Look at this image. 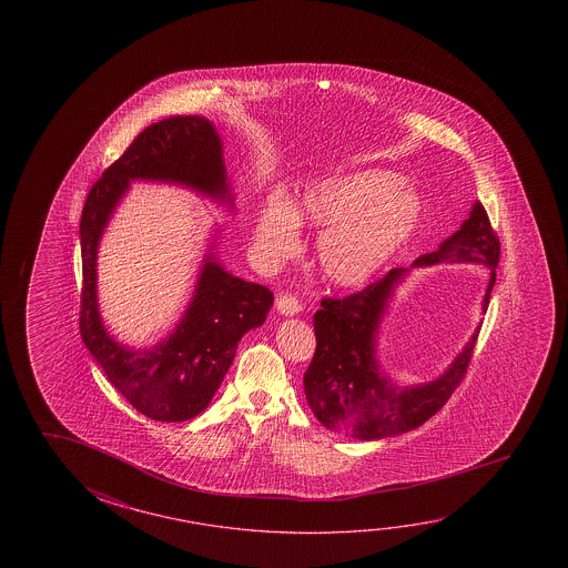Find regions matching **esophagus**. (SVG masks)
<instances>
[{"mask_svg":"<svg viewBox=\"0 0 568 568\" xmlns=\"http://www.w3.org/2000/svg\"><path fill=\"white\" fill-rule=\"evenodd\" d=\"M275 307H277L281 315L293 316L297 315L298 311H301V303H298L297 298L293 297V295L281 293L277 301H275Z\"/></svg>","mask_w":568,"mask_h":568,"instance_id":"esophagus-1","label":"esophagus"}]
</instances>
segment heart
Segmentation results:
<instances>
[{
    "label": "heart",
    "mask_w": 568,
    "mask_h": 568,
    "mask_svg": "<svg viewBox=\"0 0 568 568\" xmlns=\"http://www.w3.org/2000/svg\"><path fill=\"white\" fill-rule=\"evenodd\" d=\"M422 202L388 170H361L308 186L291 207L273 195L263 205L255 242L271 261L297 250L298 222L325 230L318 242L323 273L338 285H361L400 252L416 232Z\"/></svg>",
    "instance_id": "b5f03b06"
}]
</instances>
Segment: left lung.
<instances>
[{"label": "left lung", "mask_w": 568, "mask_h": 568, "mask_svg": "<svg viewBox=\"0 0 568 568\" xmlns=\"http://www.w3.org/2000/svg\"><path fill=\"white\" fill-rule=\"evenodd\" d=\"M501 242L484 205H474L459 232L434 253L419 255L416 267L444 261H479L491 271L484 308L489 305ZM406 270H390L363 291L323 297L315 313L316 348L305 373V394L316 419L328 429L358 439H381L418 428L444 408L467 374L479 331L437 381L400 388L381 376L376 333L392 288Z\"/></svg>", "instance_id": "1"}]
</instances>
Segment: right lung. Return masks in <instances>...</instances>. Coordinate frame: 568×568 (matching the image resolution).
<instances>
[{"label":"right lung","instance_id":"add662e5","mask_svg":"<svg viewBox=\"0 0 568 568\" xmlns=\"http://www.w3.org/2000/svg\"><path fill=\"white\" fill-rule=\"evenodd\" d=\"M134 178L166 180L227 197L222 144L204 116H170L150 124L106 168L81 214L83 287L79 328L106 378L132 408L159 422H184L207 408L233 363L242 336L263 325L273 293L233 277L205 260L194 301L176 333L152 351H129L106 335L97 308V245L114 205Z\"/></svg>","mask_w":568,"mask_h":568}]
</instances>
